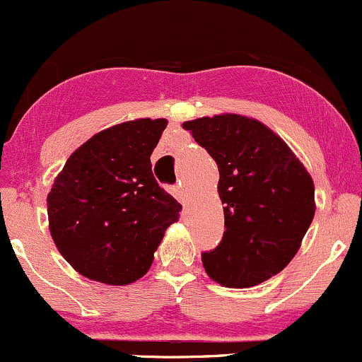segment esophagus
Segmentation results:
<instances>
[{"label":"esophagus","instance_id":"esophagus-1","mask_svg":"<svg viewBox=\"0 0 362 362\" xmlns=\"http://www.w3.org/2000/svg\"><path fill=\"white\" fill-rule=\"evenodd\" d=\"M172 194L175 195V197L178 199V202H182V204H185V202H187V195H185L184 189H182V187H178V185L172 187Z\"/></svg>","mask_w":362,"mask_h":362}]
</instances>
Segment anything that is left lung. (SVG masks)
Here are the masks:
<instances>
[{"instance_id":"obj_1","label":"left lung","mask_w":362,"mask_h":362,"mask_svg":"<svg viewBox=\"0 0 362 362\" xmlns=\"http://www.w3.org/2000/svg\"><path fill=\"white\" fill-rule=\"evenodd\" d=\"M219 170L223 240L202 253L207 276L228 288L271 279L293 260L315 216V185L288 144L236 114L182 124Z\"/></svg>"}]
</instances>
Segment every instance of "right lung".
I'll use <instances>...</instances> for the list:
<instances>
[{
  "label": "right lung",
  "mask_w": 362,
  "mask_h": 362,
  "mask_svg": "<svg viewBox=\"0 0 362 362\" xmlns=\"http://www.w3.org/2000/svg\"><path fill=\"white\" fill-rule=\"evenodd\" d=\"M165 119H138L98 132L66 161L47 195L57 250L81 276L124 286L149 271L182 206L158 185L153 149Z\"/></svg>",
  "instance_id": "1"
}]
</instances>
